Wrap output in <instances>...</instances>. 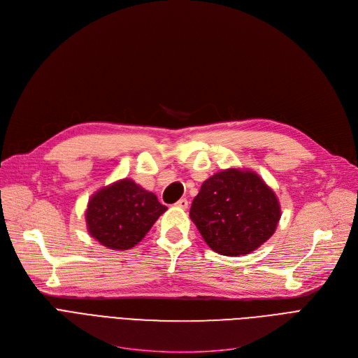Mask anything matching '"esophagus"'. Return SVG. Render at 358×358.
<instances>
[{
  "label": "esophagus",
  "instance_id": "34e87169",
  "mask_svg": "<svg viewBox=\"0 0 358 358\" xmlns=\"http://www.w3.org/2000/svg\"><path fill=\"white\" fill-rule=\"evenodd\" d=\"M176 206H177V208H180V209H187V208H189V200H187V199H180L176 203Z\"/></svg>",
  "mask_w": 358,
  "mask_h": 358
}]
</instances>
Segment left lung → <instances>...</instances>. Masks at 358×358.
I'll return each mask as SVG.
<instances>
[{"label":"left lung","instance_id":"1","mask_svg":"<svg viewBox=\"0 0 358 358\" xmlns=\"http://www.w3.org/2000/svg\"><path fill=\"white\" fill-rule=\"evenodd\" d=\"M190 217L215 252L239 257L273 236L281 209L271 187L257 173L228 168L201 184Z\"/></svg>","mask_w":358,"mask_h":358}]
</instances>
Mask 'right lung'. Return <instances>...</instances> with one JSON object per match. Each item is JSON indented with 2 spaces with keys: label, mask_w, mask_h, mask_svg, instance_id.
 Returning a JSON list of instances; mask_svg holds the SVG:
<instances>
[{
  "label": "right lung",
  "mask_w": 358,
  "mask_h": 358,
  "mask_svg": "<svg viewBox=\"0 0 358 358\" xmlns=\"http://www.w3.org/2000/svg\"><path fill=\"white\" fill-rule=\"evenodd\" d=\"M166 210L154 193L131 178L101 187L87 204L88 234L106 248L126 251L134 248Z\"/></svg>",
  "instance_id": "right-lung-1"
}]
</instances>
